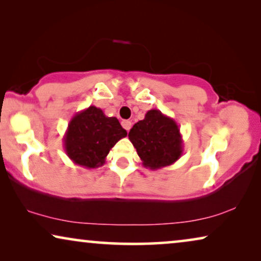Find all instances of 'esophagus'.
<instances>
[{
	"instance_id": "1",
	"label": "esophagus",
	"mask_w": 261,
	"mask_h": 261,
	"mask_svg": "<svg viewBox=\"0 0 261 261\" xmlns=\"http://www.w3.org/2000/svg\"><path fill=\"white\" fill-rule=\"evenodd\" d=\"M122 127H123L124 129H126V130H129V129H130V127H132L130 121H127V120L122 121Z\"/></svg>"
}]
</instances>
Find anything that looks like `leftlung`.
I'll return each mask as SVG.
<instances>
[{"mask_svg": "<svg viewBox=\"0 0 261 261\" xmlns=\"http://www.w3.org/2000/svg\"><path fill=\"white\" fill-rule=\"evenodd\" d=\"M128 138L137 149L142 165L151 170L163 169L183 155V139L179 127L172 117L158 109L146 113L129 130Z\"/></svg>", "mask_w": 261, "mask_h": 261, "instance_id": "8db88e82", "label": "left lung"}]
</instances>
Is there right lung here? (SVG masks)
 I'll return each mask as SVG.
<instances>
[{"label":"right lung","mask_w":261,"mask_h":261,"mask_svg":"<svg viewBox=\"0 0 261 261\" xmlns=\"http://www.w3.org/2000/svg\"><path fill=\"white\" fill-rule=\"evenodd\" d=\"M127 137L116 117L105 115L95 106L74 114L63 138L66 155L77 165L95 169L106 163L110 149Z\"/></svg>","instance_id":"add662e5"}]
</instances>
